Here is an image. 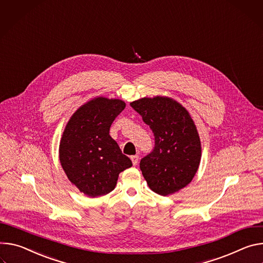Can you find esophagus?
Returning a JSON list of instances; mask_svg holds the SVG:
<instances>
[{
	"instance_id": "1",
	"label": "esophagus",
	"mask_w": 263,
	"mask_h": 263,
	"mask_svg": "<svg viewBox=\"0 0 263 263\" xmlns=\"http://www.w3.org/2000/svg\"><path fill=\"white\" fill-rule=\"evenodd\" d=\"M130 160H132V162H133V164L136 166L137 164H138V162H139V156H132L130 157Z\"/></svg>"
}]
</instances>
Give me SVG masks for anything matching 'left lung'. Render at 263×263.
<instances>
[{
	"instance_id": "left-lung-1",
	"label": "left lung",
	"mask_w": 263,
	"mask_h": 263,
	"mask_svg": "<svg viewBox=\"0 0 263 263\" xmlns=\"http://www.w3.org/2000/svg\"><path fill=\"white\" fill-rule=\"evenodd\" d=\"M155 136L154 151L140 162L149 188L169 195L186 187L194 178L201 158L196 126L188 110L169 97L157 96L133 101Z\"/></svg>"
}]
</instances>
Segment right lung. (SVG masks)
I'll return each mask as SVG.
<instances>
[{
  "label": "right lung",
  "mask_w": 263,
  "mask_h": 263,
  "mask_svg": "<svg viewBox=\"0 0 263 263\" xmlns=\"http://www.w3.org/2000/svg\"><path fill=\"white\" fill-rule=\"evenodd\" d=\"M125 108L120 99L97 97L70 118L60 143V161L68 179L90 197L112 191L119 173L133 166L109 136V127Z\"/></svg>",
  "instance_id": "add662e5"
}]
</instances>
